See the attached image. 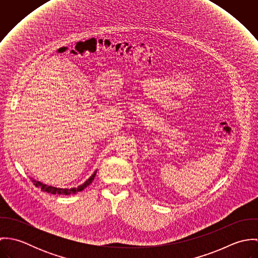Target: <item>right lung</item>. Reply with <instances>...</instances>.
I'll list each match as a JSON object with an SVG mask.
<instances>
[{
	"label": "right lung",
	"mask_w": 258,
	"mask_h": 258,
	"mask_svg": "<svg viewBox=\"0 0 258 258\" xmlns=\"http://www.w3.org/2000/svg\"><path fill=\"white\" fill-rule=\"evenodd\" d=\"M95 175H96V172H94V174H93L84 184H80V185H78L77 187H73V188H57V187H54V186H50V185L41 184V183L37 182V181H35V180H34L33 182L35 183L36 186L40 187V189H41L42 191L50 192V194H52V195H54V194H58V195H71V194H75V192H77V191H81L84 187H86L88 184H91L92 181L94 180Z\"/></svg>",
	"instance_id": "obj_1"
}]
</instances>
